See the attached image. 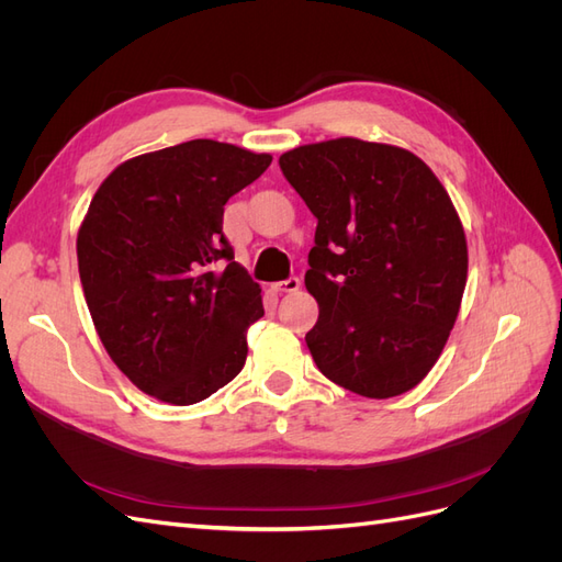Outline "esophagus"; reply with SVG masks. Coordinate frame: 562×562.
Masks as SVG:
<instances>
[{"label": "esophagus", "instance_id": "1", "mask_svg": "<svg viewBox=\"0 0 562 562\" xmlns=\"http://www.w3.org/2000/svg\"><path fill=\"white\" fill-rule=\"evenodd\" d=\"M300 285H302V281H300L297 277H291V279L274 283V291H277V293H297Z\"/></svg>", "mask_w": 562, "mask_h": 562}]
</instances>
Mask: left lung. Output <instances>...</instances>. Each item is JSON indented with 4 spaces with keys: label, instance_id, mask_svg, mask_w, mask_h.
Wrapping results in <instances>:
<instances>
[{
    "label": "left lung",
    "instance_id": "1",
    "mask_svg": "<svg viewBox=\"0 0 562 562\" xmlns=\"http://www.w3.org/2000/svg\"><path fill=\"white\" fill-rule=\"evenodd\" d=\"M279 166L318 220L304 274L314 363L359 396L405 394L438 361L467 285L446 187L413 151L359 138L295 147Z\"/></svg>",
    "mask_w": 562,
    "mask_h": 562
}]
</instances>
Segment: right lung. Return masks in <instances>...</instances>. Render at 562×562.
Listing matches in <instances>:
<instances>
[{
    "mask_svg": "<svg viewBox=\"0 0 562 562\" xmlns=\"http://www.w3.org/2000/svg\"><path fill=\"white\" fill-rule=\"evenodd\" d=\"M269 155L190 140L119 164L77 234L79 279L116 368L145 394L192 405L239 375L262 288L234 262L225 203Z\"/></svg>",
    "mask_w": 562,
    "mask_h": 562,
    "instance_id": "1",
    "label": "right lung"
}]
</instances>
